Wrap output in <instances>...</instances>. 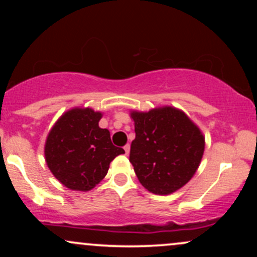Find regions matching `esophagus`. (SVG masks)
Masks as SVG:
<instances>
[{"instance_id": "esophagus-1", "label": "esophagus", "mask_w": 257, "mask_h": 257, "mask_svg": "<svg viewBox=\"0 0 257 257\" xmlns=\"http://www.w3.org/2000/svg\"><path fill=\"white\" fill-rule=\"evenodd\" d=\"M124 151H125V155H129V151H131V145H128V144H126V145L124 146Z\"/></svg>"}]
</instances>
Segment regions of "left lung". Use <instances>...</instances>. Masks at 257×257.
I'll return each mask as SVG.
<instances>
[{
	"label": "left lung",
	"instance_id": "8db88e82",
	"mask_svg": "<svg viewBox=\"0 0 257 257\" xmlns=\"http://www.w3.org/2000/svg\"><path fill=\"white\" fill-rule=\"evenodd\" d=\"M135 139L129 161L141 185L169 194L187 184L198 169L204 138L182 111L174 107L133 112Z\"/></svg>",
	"mask_w": 257,
	"mask_h": 257
}]
</instances>
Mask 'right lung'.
I'll return each instance as SVG.
<instances>
[{"instance_id":"1","label":"right lung","mask_w":257,"mask_h":257,"mask_svg":"<svg viewBox=\"0 0 257 257\" xmlns=\"http://www.w3.org/2000/svg\"><path fill=\"white\" fill-rule=\"evenodd\" d=\"M100 112L91 108L67 111L47 138L44 155L53 175L67 188L89 191L107 174L122 147L112 144L110 132L99 126Z\"/></svg>"}]
</instances>
